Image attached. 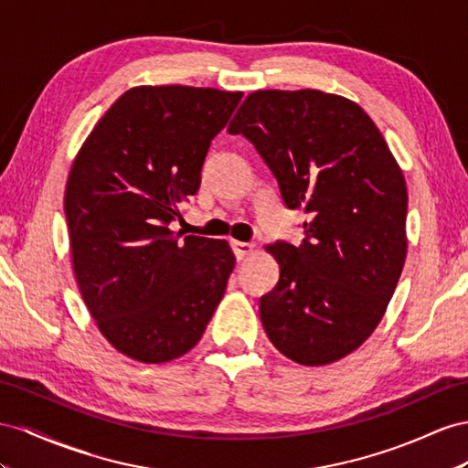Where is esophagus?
Wrapping results in <instances>:
<instances>
[{
  "instance_id": "1",
  "label": "esophagus",
  "mask_w": 468,
  "mask_h": 468,
  "mask_svg": "<svg viewBox=\"0 0 468 468\" xmlns=\"http://www.w3.org/2000/svg\"><path fill=\"white\" fill-rule=\"evenodd\" d=\"M233 247V253L237 257V261H243L247 259L250 253H253V243H245V241H231Z\"/></svg>"
}]
</instances>
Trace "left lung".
Here are the masks:
<instances>
[{
	"mask_svg": "<svg viewBox=\"0 0 468 468\" xmlns=\"http://www.w3.org/2000/svg\"><path fill=\"white\" fill-rule=\"evenodd\" d=\"M277 179L304 239L269 250L281 277L261 296L269 340L304 366L336 362L376 330L401 277L407 187L378 126L322 90H257L231 120Z\"/></svg>",
	"mask_w": 468,
	"mask_h": 468,
	"instance_id": "8db88e82",
	"label": "left lung"
}]
</instances>
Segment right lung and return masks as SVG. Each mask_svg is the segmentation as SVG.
<instances>
[{
	"mask_svg": "<svg viewBox=\"0 0 468 468\" xmlns=\"http://www.w3.org/2000/svg\"><path fill=\"white\" fill-rule=\"evenodd\" d=\"M243 92L126 90L70 167L65 218L79 289L118 352L170 362L199 342L235 267L219 239L174 233L179 203L201 184L211 140Z\"/></svg>",
	"mask_w": 468,
	"mask_h": 468,
	"instance_id": "obj_1",
	"label": "right lung"
}]
</instances>
